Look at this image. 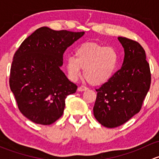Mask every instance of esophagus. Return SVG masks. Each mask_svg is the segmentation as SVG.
Instances as JSON below:
<instances>
[{
    "mask_svg": "<svg viewBox=\"0 0 159 159\" xmlns=\"http://www.w3.org/2000/svg\"><path fill=\"white\" fill-rule=\"evenodd\" d=\"M86 90H88V88L85 87V86H80V87H78V91H86Z\"/></svg>",
    "mask_w": 159,
    "mask_h": 159,
    "instance_id": "1",
    "label": "esophagus"
}]
</instances>
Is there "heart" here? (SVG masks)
Masks as SVG:
<instances>
[{
    "instance_id": "1",
    "label": "heart",
    "mask_w": 159,
    "mask_h": 159,
    "mask_svg": "<svg viewBox=\"0 0 159 159\" xmlns=\"http://www.w3.org/2000/svg\"><path fill=\"white\" fill-rule=\"evenodd\" d=\"M75 56L67 57L65 62L68 77L75 81L81 75L82 68L84 78L94 85L107 82L118 65L116 51L96 43L81 44L75 50Z\"/></svg>"
}]
</instances>
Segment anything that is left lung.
<instances>
[{"label":"left lung","mask_w":159,"mask_h":159,"mask_svg":"<svg viewBox=\"0 0 159 159\" xmlns=\"http://www.w3.org/2000/svg\"><path fill=\"white\" fill-rule=\"evenodd\" d=\"M125 57L121 69L97 91L94 118L106 128H116L139 113L151 84L145 51L136 41L118 37Z\"/></svg>","instance_id":"1"}]
</instances>
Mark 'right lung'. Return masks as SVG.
Wrapping results in <instances>:
<instances>
[{
	"label": "right lung",
	"instance_id": "add662e5",
	"mask_svg": "<svg viewBox=\"0 0 159 159\" xmlns=\"http://www.w3.org/2000/svg\"><path fill=\"white\" fill-rule=\"evenodd\" d=\"M84 32L42 27L22 42L14 54L10 88L20 111L36 124L48 125L63 115L67 96L78 86L61 69L65 50Z\"/></svg>",
	"mask_w": 159,
	"mask_h": 159
}]
</instances>
